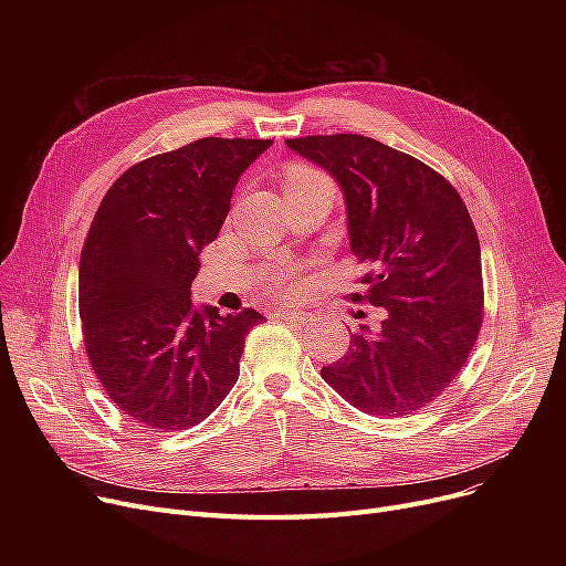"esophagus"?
I'll return each instance as SVG.
<instances>
[{
	"label": "esophagus",
	"mask_w": 566,
	"mask_h": 566,
	"mask_svg": "<svg viewBox=\"0 0 566 566\" xmlns=\"http://www.w3.org/2000/svg\"><path fill=\"white\" fill-rule=\"evenodd\" d=\"M275 316L284 318V321H291V323H298V325H307L312 321L310 314H305V312H291V310H277Z\"/></svg>",
	"instance_id": "1"
}]
</instances>
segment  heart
<instances>
[{"label": "heart", "instance_id": "heart-1", "mask_svg": "<svg viewBox=\"0 0 566 566\" xmlns=\"http://www.w3.org/2000/svg\"><path fill=\"white\" fill-rule=\"evenodd\" d=\"M314 186H331L328 178H325L321 171L305 167V165H293L286 174V192L291 190H301V188H314ZM305 277L298 271V268L286 265V263H277L271 275H268V286L271 291L280 293V295H295L305 289Z\"/></svg>", "mask_w": 566, "mask_h": 566}]
</instances>
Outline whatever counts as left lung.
<instances>
[{
    "mask_svg": "<svg viewBox=\"0 0 566 566\" xmlns=\"http://www.w3.org/2000/svg\"><path fill=\"white\" fill-rule=\"evenodd\" d=\"M286 146L335 178L350 252L371 268L367 298L385 310L380 328L360 325L323 380L376 418L422 410L454 382L482 328V252L463 199L438 171L371 137Z\"/></svg>",
    "mask_w": 566,
    "mask_h": 566,
    "instance_id": "1",
    "label": "left lung"
}]
</instances>
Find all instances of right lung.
<instances>
[{
  "label": "right lung",
  "instance_id": "1",
  "mask_svg": "<svg viewBox=\"0 0 566 566\" xmlns=\"http://www.w3.org/2000/svg\"><path fill=\"white\" fill-rule=\"evenodd\" d=\"M271 144L203 137L130 167L103 197L80 259V316L86 358L130 422L190 429L235 385L265 318L195 305L190 284L238 178Z\"/></svg>",
  "mask_w": 566,
  "mask_h": 566
}]
</instances>
